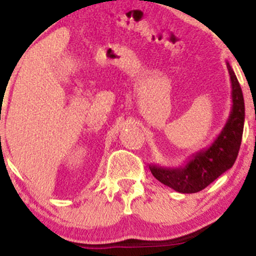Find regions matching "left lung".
<instances>
[{
  "mask_svg": "<svg viewBox=\"0 0 256 256\" xmlns=\"http://www.w3.org/2000/svg\"><path fill=\"white\" fill-rule=\"evenodd\" d=\"M232 82V109L220 134L207 148L197 151L184 164L161 167L150 164L156 180L180 193H197L232 168L238 157L244 130L245 106L240 84L226 62Z\"/></svg>",
  "mask_w": 256,
  "mask_h": 256,
  "instance_id": "1",
  "label": "left lung"
}]
</instances>
